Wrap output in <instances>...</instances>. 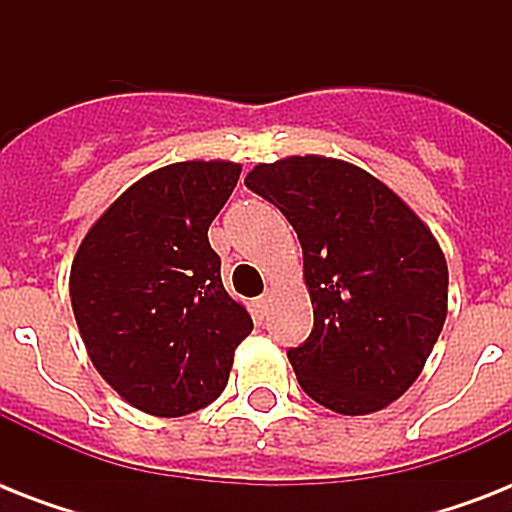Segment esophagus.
<instances>
[{
	"label": "esophagus",
	"mask_w": 512,
	"mask_h": 512,
	"mask_svg": "<svg viewBox=\"0 0 512 512\" xmlns=\"http://www.w3.org/2000/svg\"><path fill=\"white\" fill-rule=\"evenodd\" d=\"M265 308H268V295L257 297V300H255V313H257V316H263Z\"/></svg>",
	"instance_id": "34e87169"
}]
</instances>
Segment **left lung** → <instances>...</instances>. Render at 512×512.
<instances>
[{"label":"left lung","instance_id":"obj_1","mask_svg":"<svg viewBox=\"0 0 512 512\" xmlns=\"http://www.w3.org/2000/svg\"><path fill=\"white\" fill-rule=\"evenodd\" d=\"M244 185L279 207L303 244L313 329L287 350L300 388L340 414L396 401L446 321L449 271L428 225L388 185L340 159L257 164Z\"/></svg>","mask_w":512,"mask_h":512}]
</instances>
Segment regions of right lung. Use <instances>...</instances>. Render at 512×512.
<instances>
[{"label":"right lung","instance_id":"add662e5","mask_svg":"<svg viewBox=\"0 0 512 512\" xmlns=\"http://www.w3.org/2000/svg\"><path fill=\"white\" fill-rule=\"evenodd\" d=\"M233 162H177L130 185L84 236L71 305L100 377L154 417H183L225 390L252 332L220 279L207 231L236 188Z\"/></svg>","mask_w":512,"mask_h":512}]
</instances>
